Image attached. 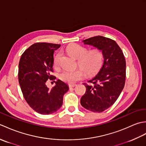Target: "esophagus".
Masks as SVG:
<instances>
[{
    "mask_svg": "<svg viewBox=\"0 0 146 146\" xmlns=\"http://www.w3.org/2000/svg\"><path fill=\"white\" fill-rule=\"evenodd\" d=\"M76 85V84H74V83H71V84H69V87L71 88V87H74V86H75Z\"/></svg>",
    "mask_w": 146,
    "mask_h": 146,
    "instance_id": "1",
    "label": "esophagus"
}]
</instances>
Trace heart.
<instances>
[{"instance_id":"1","label":"heart","mask_w":146,"mask_h":146,"mask_svg":"<svg viewBox=\"0 0 146 146\" xmlns=\"http://www.w3.org/2000/svg\"><path fill=\"white\" fill-rule=\"evenodd\" d=\"M66 51L71 56L78 60V64L84 70L88 75H94L100 69L104 62V54L98 49H94L87 52V49L77 44H73L66 48ZM58 54L54 58L56 63ZM85 76V72L82 69L64 70L60 75V78L63 82L74 83L82 80Z\"/></svg>"}]
</instances>
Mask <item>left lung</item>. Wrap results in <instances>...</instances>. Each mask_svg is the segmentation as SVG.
<instances>
[{
  "label": "left lung",
  "mask_w": 146,
  "mask_h": 146,
  "mask_svg": "<svg viewBox=\"0 0 146 146\" xmlns=\"http://www.w3.org/2000/svg\"><path fill=\"white\" fill-rule=\"evenodd\" d=\"M85 44L92 46L104 54V64L98 74L83 83L85 94L80 100L82 106L94 112H102L112 105L124 87L126 63L122 49L110 38L97 36L83 40Z\"/></svg>",
  "instance_id": "8db88e82"
}]
</instances>
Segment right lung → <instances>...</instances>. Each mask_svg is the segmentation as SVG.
<instances>
[{"instance_id": "right-lung-1", "label": "right lung", "mask_w": 146, "mask_h": 146, "mask_svg": "<svg viewBox=\"0 0 146 146\" xmlns=\"http://www.w3.org/2000/svg\"><path fill=\"white\" fill-rule=\"evenodd\" d=\"M60 44L36 42L22 54L19 63L18 78L21 91L27 103L40 114L55 112L63 104V95L69 90L60 80L51 89L46 86L48 80H54L53 53Z\"/></svg>"}]
</instances>
